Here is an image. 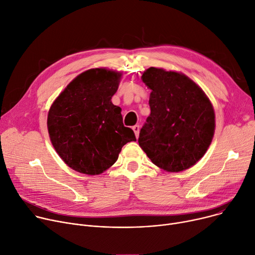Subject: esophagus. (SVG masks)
Here are the masks:
<instances>
[{
  "instance_id": "obj_1",
  "label": "esophagus",
  "mask_w": 255,
  "mask_h": 255,
  "mask_svg": "<svg viewBox=\"0 0 255 255\" xmlns=\"http://www.w3.org/2000/svg\"><path fill=\"white\" fill-rule=\"evenodd\" d=\"M132 130L134 131V134H136V137L138 138L139 137V132H140V127L139 126H133L132 127Z\"/></svg>"
}]
</instances>
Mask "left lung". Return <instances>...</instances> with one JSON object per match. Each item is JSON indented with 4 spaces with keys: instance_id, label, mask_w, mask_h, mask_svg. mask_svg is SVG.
Returning a JSON list of instances; mask_svg holds the SVG:
<instances>
[{
    "instance_id": "left-lung-1",
    "label": "left lung",
    "mask_w": 255,
    "mask_h": 255,
    "mask_svg": "<svg viewBox=\"0 0 255 255\" xmlns=\"http://www.w3.org/2000/svg\"><path fill=\"white\" fill-rule=\"evenodd\" d=\"M151 89V113L139 134V145L160 169L181 172L199 161L210 146L215 114L205 93L187 76L149 68L142 75Z\"/></svg>"
}]
</instances>
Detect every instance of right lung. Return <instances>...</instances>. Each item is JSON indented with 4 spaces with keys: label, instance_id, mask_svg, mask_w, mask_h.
<instances>
[{
    "label": "right lung",
    "instance_id": "obj_1",
    "mask_svg": "<svg viewBox=\"0 0 255 255\" xmlns=\"http://www.w3.org/2000/svg\"><path fill=\"white\" fill-rule=\"evenodd\" d=\"M121 76L102 68L85 71L51 105V143L75 171L99 175L117 160L124 145L136 141L133 130L124 126L121 107L111 102Z\"/></svg>",
    "mask_w": 255,
    "mask_h": 255
}]
</instances>
